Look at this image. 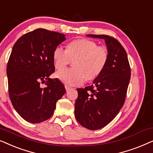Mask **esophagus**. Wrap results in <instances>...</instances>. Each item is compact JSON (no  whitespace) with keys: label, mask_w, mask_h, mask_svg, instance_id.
I'll return each mask as SVG.
<instances>
[{"label":"esophagus","mask_w":153,"mask_h":153,"mask_svg":"<svg viewBox=\"0 0 153 153\" xmlns=\"http://www.w3.org/2000/svg\"><path fill=\"white\" fill-rule=\"evenodd\" d=\"M65 88H66V91H68L71 89V87H68V86H65Z\"/></svg>","instance_id":"obj_1"}]
</instances>
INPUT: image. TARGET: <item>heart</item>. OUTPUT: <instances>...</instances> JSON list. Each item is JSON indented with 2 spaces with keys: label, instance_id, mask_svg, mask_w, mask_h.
I'll use <instances>...</instances> for the list:
<instances>
[{
  "label": "heart",
  "instance_id": "1",
  "mask_svg": "<svg viewBox=\"0 0 153 153\" xmlns=\"http://www.w3.org/2000/svg\"><path fill=\"white\" fill-rule=\"evenodd\" d=\"M53 62L57 70L64 68L71 61L73 68L60 71L56 77L68 86L80 85L87 80H94L107 66L109 54L104 47L99 46L93 40L82 38L73 40L66 47V50L56 47L53 51Z\"/></svg>",
  "mask_w": 153,
  "mask_h": 153
}]
</instances>
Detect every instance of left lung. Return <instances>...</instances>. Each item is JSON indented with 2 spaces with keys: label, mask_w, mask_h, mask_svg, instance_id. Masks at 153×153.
Here are the masks:
<instances>
[{
  "label": "left lung",
  "mask_w": 153,
  "mask_h": 153,
  "mask_svg": "<svg viewBox=\"0 0 153 153\" xmlns=\"http://www.w3.org/2000/svg\"><path fill=\"white\" fill-rule=\"evenodd\" d=\"M104 39L109 54L103 73L91 86L78 88L75 103V116L82 127L90 130L104 127L113 120L125 103L131 78L127 52L123 45L111 36L87 35Z\"/></svg>",
  "instance_id": "1"
}]
</instances>
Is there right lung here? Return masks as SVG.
<instances>
[{
	"label": "right lung",
	"instance_id": "1",
	"mask_svg": "<svg viewBox=\"0 0 153 153\" xmlns=\"http://www.w3.org/2000/svg\"><path fill=\"white\" fill-rule=\"evenodd\" d=\"M66 40L64 34L38 28L24 34L14 45L7 65L9 97L17 113L30 123L52 117L56 103L66 92L57 78L52 54ZM43 82L46 86L42 87Z\"/></svg>",
	"mask_w": 153,
	"mask_h": 153
}]
</instances>
